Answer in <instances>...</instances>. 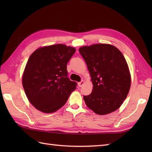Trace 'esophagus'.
Masks as SVG:
<instances>
[{
  "instance_id": "34e87169",
  "label": "esophagus",
  "mask_w": 152,
  "mask_h": 152,
  "mask_svg": "<svg viewBox=\"0 0 152 152\" xmlns=\"http://www.w3.org/2000/svg\"><path fill=\"white\" fill-rule=\"evenodd\" d=\"M83 84H84V81H83V80H82L81 82L78 83V85L79 87H82Z\"/></svg>"
}]
</instances>
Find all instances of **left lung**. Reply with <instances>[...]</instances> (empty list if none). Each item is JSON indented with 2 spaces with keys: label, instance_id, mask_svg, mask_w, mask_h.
Instances as JSON below:
<instances>
[{
  "label": "left lung",
  "instance_id": "1",
  "mask_svg": "<svg viewBox=\"0 0 152 152\" xmlns=\"http://www.w3.org/2000/svg\"><path fill=\"white\" fill-rule=\"evenodd\" d=\"M91 76L93 90L83 96L87 106L99 115L118 110L129 91L131 78L124 55L108 44H96L79 48Z\"/></svg>",
  "mask_w": 152,
  "mask_h": 152
}]
</instances>
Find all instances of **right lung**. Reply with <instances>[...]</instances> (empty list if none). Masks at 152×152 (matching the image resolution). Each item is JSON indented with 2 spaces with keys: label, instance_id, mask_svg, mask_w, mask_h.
Wrapping results in <instances>:
<instances>
[{
  "label": "right lung",
  "instance_id": "1",
  "mask_svg": "<svg viewBox=\"0 0 152 152\" xmlns=\"http://www.w3.org/2000/svg\"><path fill=\"white\" fill-rule=\"evenodd\" d=\"M75 48L59 44L40 47L31 55L22 76L27 97L34 107L50 114L66 102L77 83L68 78L66 64Z\"/></svg>",
  "mask_w": 152,
  "mask_h": 152
}]
</instances>
